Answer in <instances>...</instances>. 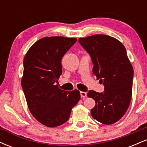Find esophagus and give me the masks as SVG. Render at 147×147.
I'll use <instances>...</instances> for the list:
<instances>
[{
	"mask_svg": "<svg viewBox=\"0 0 147 147\" xmlns=\"http://www.w3.org/2000/svg\"><path fill=\"white\" fill-rule=\"evenodd\" d=\"M81 97H83V98H85V97H87V93L86 92H83V91H81L80 92Z\"/></svg>",
	"mask_w": 147,
	"mask_h": 147,
	"instance_id": "obj_1",
	"label": "esophagus"
}]
</instances>
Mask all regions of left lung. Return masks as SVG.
Here are the masks:
<instances>
[{
	"label": "left lung",
	"mask_w": 147,
	"mask_h": 147,
	"mask_svg": "<svg viewBox=\"0 0 147 147\" xmlns=\"http://www.w3.org/2000/svg\"><path fill=\"white\" fill-rule=\"evenodd\" d=\"M79 42L90 55L92 72L104 85L103 92L90 90L87 94L96 103L92 117L102 124H114L126 113L132 97L133 69L125 47L104 34L79 38Z\"/></svg>",
	"instance_id": "obj_1"
}]
</instances>
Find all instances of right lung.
Instances as JSON below:
<instances>
[{
	"instance_id": "add662e5",
	"label": "right lung",
	"mask_w": 147,
	"mask_h": 147,
	"mask_svg": "<svg viewBox=\"0 0 147 147\" xmlns=\"http://www.w3.org/2000/svg\"><path fill=\"white\" fill-rule=\"evenodd\" d=\"M77 41L44 37L32 45L23 60L21 86L28 108L34 117L48 127L66 122L80 99L78 90L65 91L57 84L62 74V58Z\"/></svg>"
}]
</instances>
